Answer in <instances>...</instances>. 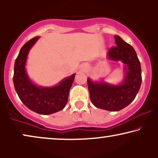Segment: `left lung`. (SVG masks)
<instances>
[{
  "mask_svg": "<svg viewBox=\"0 0 158 158\" xmlns=\"http://www.w3.org/2000/svg\"><path fill=\"white\" fill-rule=\"evenodd\" d=\"M114 37L117 46L109 49L107 58L124 64L123 81L113 85L103 79L92 81L87 78L92 104L97 108L109 111H118L129 106L136 98L142 84L141 65L136 51L121 37L115 35Z\"/></svg>",
  "mask_w": 158,
  "mask_h": 158,
  "instance_id": "1",
  "label": "left lung"
}]
</instances>
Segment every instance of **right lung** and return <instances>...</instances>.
<instances>
[{
    "instance_id": "1",
    "label": "right lung",
    "mask_w": 158,
    "mask_h": 158,
    "mask_svg": "<svg viewBox=\"0 0 158 158\" xmlns=\"http://www.w3.org/2000/svg\"><path fill=\"white\" fill-rule=\"evenodd\" d=\"M39 38V36L34 37L21 48L14 64V85L19 98L27 108L39 114L50 115L64 108L76 73L52 87L34 83L27 72L26 64L29 50Z\"/></svg>"
}]
</instances>
